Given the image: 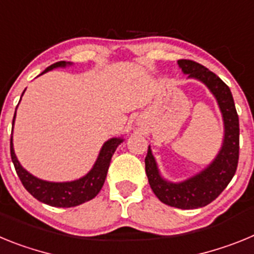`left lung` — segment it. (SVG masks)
Instances as JSON below:
<instances>
[{"instance_id": "left-lung-1", "label": "left lung", "mask_w": 254, "mask_h": 254, "mask_svg": "<svg viewBox=\"0 0 254 254\" xmlns=\"http://www.w3.org/2000/svg\"><path fill=\"white\" fill-rule=\"evenodd\" d=\"M178 66L188 78L203 82L216 98L224 121L223 145L207 168L179 183L168 182L161 177L150 146L145 158V169L150 187L161 202L190 210L212 202L234 177L239 159V118L232 91L221 78L194 61L179 60Z\"/></svg>"}]
</instances>
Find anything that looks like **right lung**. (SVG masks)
Here are the masks:
<instances>
[{
	"mask_svg": "<svg viewBox=\"0 0 254 254\" xmlns=\"http://www.w3.org/2000/svg\"><path fill=\"white\" fill-rule=\"evenodd\" d=\"M71 64H72L64 62V61L56 62V64L47 67L40 75H43V73L48 72L53 68H57V67H66L71 66ZM24 93H25V90H24ZM15 116H16V111H15ZM15 116H13L12 126L15 122ZM122 142V137H113L104 142L99 152V156L96 159L90 172L82 178L72 182H48L30 174L28 170L21 167V164L17 160L15 151H13L12 136H11L10 141L11 160H12L13 167H15V170H16L22 186L34 198H37L40 202L46 203V205L53 206V207H73V206L81 205L86 201H90L99 193L103 185H104L105 178H107L108 168L111 164L112 156H113L117 147L120 146Z\"/></svg>",
	"mask_w": 254,
	"mask_h": 254,
	"instance_id": "obj_1",
	"label": "right lung"
}]
</instances>
